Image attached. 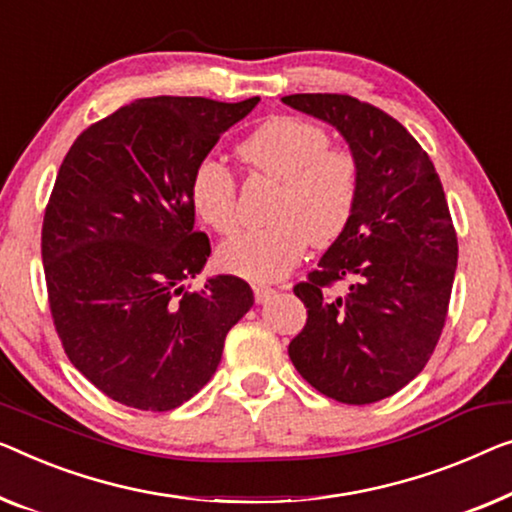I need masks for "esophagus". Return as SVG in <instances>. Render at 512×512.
Wrapping results in <instances>:
<instances>
[{
  "mask_svg": "<svg viewBox=\"0 0 512 512\" xmlns=\"http://www.w3.org/2000/svg\"><path fill=\"white\" fill-rule=\"evenodd\" d=\"M253 294H255L257 303H264V301H269L273 294H276V289H273L271 285H262V282H255Z\"/></svg>",
  "mask_w": 512,
  "mask_h": 512,
  "instance_id": "1",
  "label": "esophagus"
}]
</instances>
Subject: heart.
<instances>
[{"label": "heart", "instance_id": "obj_1", "mask_svg": "<svg viewBox=\"0 0 512 512\" xmlns=\"http://www.w3.org/2000/svg\"><path fill=\"white\" fill-rule=\"evenodd\" d=\"M241 158L255 172L280 181L271 220L236 232L220 248L223 269L243 278H280L303 257L310 241L331 243L347 230L361 197V160L315 121L276 117L246 137ZM239 183L223 160L207 156L190 177V202L204 225L227 234L239 223Z\"/></svg>", "mask_w": 512, "mask_h": 512}]
</instances>
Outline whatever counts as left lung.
Listing matches in <instances>:
<instances>
[{"label":"left lung","instance_id":"left-lung-1","mask_svg":"<svg viewBox=\"0 0 512 512\" xmlns=\"http://www.w3.org/2000/svg\"><path fill=\"white\" fill-rule=\"evenodd\" d=\"M289 108L324 119L361 160V197L333 246L294 294L308 308L289 358L312 388L342 404L398 393L425 368L444 331L457 234L430 156L391 114L347 94H292ZM348 292L335 297V281Z\"/></svg>","mask_w":512,"mask_h":512}]
</instances>
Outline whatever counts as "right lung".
<instances>
[{
  "label": "right lung",
  "instance_id": "1",
  "mask_svg": "<svg viewBox=\"0 0 512 512\" xmlns=\"http://www.w3.org/2000/svg\"><path fill=\"white\" fill-rule=\"evenodd\" d=\"M257 103L140 98L85 128L59 167L41 230L50 315L68 361L126 407L193 398L253 305L236 276L183 282L211 255L190 177Z\"/></svg>",
  "mask_w": 512,
  "mask_h": 512
}]
</instances>
